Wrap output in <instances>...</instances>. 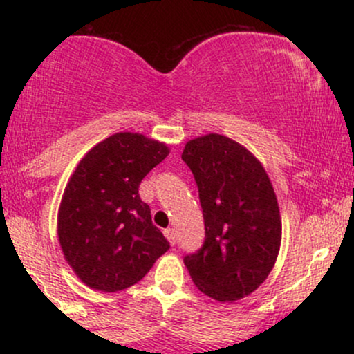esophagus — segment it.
<instances>
[{
  "label": "esophagus",
  "mask_w": 354,
  "mask_h": 354,
  "mask_svg": "<svg viewBox=\"0 0 354 354\" xmlns=\"http://www.w3.org/2000/svg\"><path fill=\"white\" fill-rule=\"evenodd\" d=\"M165 236L168 238L169 245H174V243H176V233H174V230H173V228L165 230Z\"/></svg>",
  "instance_id": "esophagus-1"
}]
</instances>
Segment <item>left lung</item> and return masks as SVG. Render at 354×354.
I'll return each instance as SVG.
<instances>
[{"label":"left lung","mask_w":354,"mask_h":354,"mask_svg":"<svg viewBox=\"0 0 354 354\" xmlns=\"http://www.w3.org/2000/svg\"><path fill=\"white\" fill-rule=\"evenodd\" d=\"M183 161L200 191L205 243L185 256L198 290L221 303L251 295L273 270L281 246V216L266 169L228 136H198Z\"/></svg>","instance_id":"8db88e82"}]
</instances>
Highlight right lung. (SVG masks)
<instances>
[{"instance_id": "obj_1", "label": "right lung", "mask_w": 354, "mask_h": 354, "mask_svg": "<svg viewBox=\"0 0 354 354\" xmlns=\"http://www.w3.org/2000/svg\"><path fill=\"white\" fill-rule=\"evenodd\" d=\"M169 154L166 143L116 133L93 146L71 174L58 209L64 259L91 290L116 293L136 284L169 250L138 188Z\"/></svg>"}]
</instances>
